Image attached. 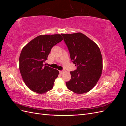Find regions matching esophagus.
Segmentation results:
<instances>
[{
  "label": "esophagus",
  "instance_id": "34e87169",
  "mask_svg": "<svg viewBox=\"0 0 126 126\" xmlns=\"http://www.w3.org/2000/svg\"><path fill=\"white\" fill-rule=\"evenodd\" d=\"M63 72H64L63 70H60V71H59V73H60V74H63Z\"/></svg>",
  "mask_w": 126,
  "mask_h": 126
}]
</instances>
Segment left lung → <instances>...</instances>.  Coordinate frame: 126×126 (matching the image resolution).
<instances>
[{"label":"left lung","instance_id":"obj_1","mask_svg":"<svg viewBox=\"0 0 126 126\" xmlns=\"http://www.w3.org/2000/svg\"><path fill=\"white\" fill-rule=\"evenodd\" d=\"M62 35L72 62L77 67L70 71L71 79L66 82V86L76 94L88 92L96 85L101 75L102 58L100 49L82 33Z\"/></svg>","mask_w":126,"mask_h":126}]
</instances>
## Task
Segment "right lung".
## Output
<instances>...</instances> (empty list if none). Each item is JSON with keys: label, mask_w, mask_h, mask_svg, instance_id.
<instances>
[{"label": "right lung", "mask_w": 126, "mask_h": 126, "mask_svg": "<svg viewBox=\"0 0 126 126\" xmlns=\"http://www.w3.org/2000/svg\"><path fill=\"white\" fill-rule=\"evenodd\" d=\"M63 39L59 34L40 35L22 48L19 57V70L25 84L32 91L44 94L54 87L59 71L44 64L51 48Z\"/></svg>", "instance_id": "right-lung-1"}]
</instances>
